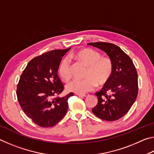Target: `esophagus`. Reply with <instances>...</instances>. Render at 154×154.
Segmentation results:
<instances>
[{"instance_id": "esophagus-1", "label": "esophagus", "mask_w": 154, "mask_h": 154, "mask_svg": "<svg viewBox=\"0 0 154 154\" xmlns=\"http://www.w3.org/2000/svg\"><path fill=\"white\" fill-rule=\"evenodd\" d=\"M77 95L79 96H82V97H86V96H89L88 94H77Z\"/></svg>"}]
</instances>
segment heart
Masks as SVG:
<instances>
[{
  "label": "heart",
  "mask_w": 154,
  "mask_h": 154,
  "mask_svg": "<svg viewBox=\"0 0 154 154\" xmlns=\"http://www.w3.org/2000/svg\"><path fill=\"white\" fill-rule=\"evenodd\" d=\"M70 58L77 60L88 66L85 79H75L66 85L69 92L83 94L94 89L97 84L103 85L108 82L113 71V64L109 58L101 57L100 53L91 49H83L70 54ZM58 72L64 81L71 77V62L64 58L59 65Z\"/></svg>",
  "instance_id": "b5f03b06"
}]
</instances>
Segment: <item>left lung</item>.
I'll list each match as a JSON object with an SVG mask.
<instances>
[{"instance_id":"left-lung-1","label":"left lung","mask_w":154,"mask_h":154,"mask_svg":"<svg viewBox=\"0 0 154 154\" xmlns=\"http://www.w3.org/2000/svg\"><path fill=\"white\" fill-rule=\"evenodd\" d=\"M88 45L107 54L113 64L110 79L100 92L95 93L98 104L92 109L96 117L106 121H116L124 116L136 100L138 75L131 58L114 44L104 42Z\"/></svg>"}]
</instances>
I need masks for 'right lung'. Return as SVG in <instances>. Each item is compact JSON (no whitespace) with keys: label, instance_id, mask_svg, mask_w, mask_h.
<instances>
[{"label":"right lung","instance_id":"right-lung-1","mask_svg":"<svg viewBox=\"0 0 154 154\" xmlns=\"http://www.w3.org/2000/svg\"><path fill=\"white\" fill-rule=\"evenodd\" d=\"M70 49H55L31 60L20 78L18 102L24 113L41 127L58 123L67 112L68 98L73 95L71 92L55 97L64 90L57 72L62 58Z\"/></svg>","mask_w":154,"mask_h":154}]
</instances>
